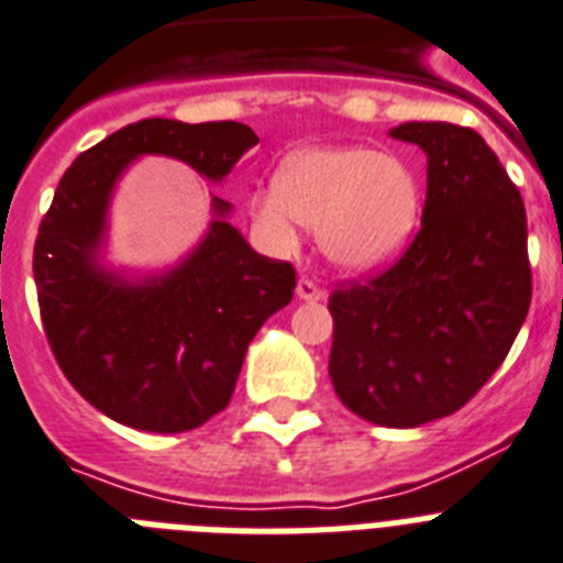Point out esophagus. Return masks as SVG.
Instances as JSON below:
<instances>
[{
  "label": "esophagus",
  "mask_w": 563,
  "mask_h": 563,
  "mask_svg": "<svg viewBox=\"0 0 563 563\" xmlns=\"http://www.w3.org/2000/svg\"><path fill=\"white\" fill-rule=\"evenodd\" d=\"M297 297H300V300H323V289L312 280V277H300V280H297Z\"/></svg>",
  "instance_id": "obj_1"
}]
</instances>
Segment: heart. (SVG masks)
<instances>
[{
	"instance_id": "heart-1",
	"label": "heart",
	"mask_w": 563,
	"mask_h": 563,
	"mask_svg": "<svg viewBox=\"0 0 563 563\" xmlns=\"http://www.w3.org/2000/svg\"><path fill=\"white\" fill-rule=\"evenodd\" d=\"M257 219L295 240L297 222L318 231L335 266L373 272L387 266L413 236L419 187L413 173L367 147H314L286 158L277 187L257 196Z\"/></svg>"
}]
</instances>
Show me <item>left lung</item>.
Masks as SVG:
<instances>
[{"mask_svg": "<svg viewBox=\"0 0 563 563\" xmlns=\"http://www.w3.org/2000/svg\"><path fill=\"white\" fill-rule=\"evenodd\" d=\"M393 139L428 155L422 228L401 257L329 295V378L361 419L416 428L460 410L527 321V210L472 126L410 121Z\"/></svg>", "mask_w": 563, "mask_h": 563, "instance_id": "1", "label": "left lung"}]
</instances>
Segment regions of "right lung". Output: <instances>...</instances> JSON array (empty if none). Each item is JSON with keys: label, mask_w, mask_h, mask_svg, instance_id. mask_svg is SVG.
Wrapping results in <instances>:
<instances>
[{"label": "right lung", "mask_w": 563, "mask_h": 563, "mask_svg": "<svg viewBox=\"0 0 563 563\" xmlns=\"http://www.w3.org/2000/svg\"><path fill=\"white\" fill-rule=\"evenodd\" d=\"M236 121L147 118L112 132L63 173L34 242V283L45 338L63 376L121 424L181 433L225 410L257 329L295 295L297 274L217 219L173 274L126 286L95 268L115 178L141 153L181 158L222 178L249 147ZM217 213L231 205L213 199Z\"/></svg>", "instance_id": "add662e5"}]
</instances>
